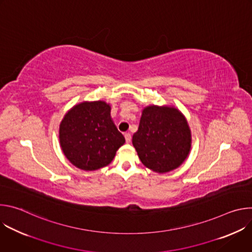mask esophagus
I'll use <instances>...</instances> for the list:
<instances>
[{
  "label": "esophagus",
  "mask_w": 252,
  "mask_h": 252,
  "mask_svg": "<svg viewBox=\"0 0 252 252\" xmlns=\"http://www.w3.org/2000/svg\"><path fill=\"white\" fill-rule=\"evenodd\" d=\"M125 138H126V142H130V140H131L130 133H128V132L125 133Z\"/></svg>",
  "instance_id": "1"
}]
</instances>
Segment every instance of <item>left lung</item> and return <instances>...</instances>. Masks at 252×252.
Listing matches in <instances>:
<instances>
[{"label": "left lung", "instance_id": "1", "mask_svg": "<svg viewBox=\"0 0 252 252\" xmlns=\"http://www.w3.org/2000/svg\"><path fill=\"white\" fill-rule=\"evenodd\" d=\"M132 145L143 164L164 173L186 160L191 133L185 116L175 107L150 105L142 111Z\"/></svg>", "mask_w": 252, "mask_h": 252}]
</instances>
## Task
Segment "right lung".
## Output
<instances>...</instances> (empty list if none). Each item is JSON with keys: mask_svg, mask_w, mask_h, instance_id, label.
Returning <instances> with one entry per match:
<instances>
[{"mask_svg": "<svg viewBox=\"0 0 252 252\" xmlns=\"http://www.w3.org/2000/svg\"><path fill=\"white\" fill-rule=\"evenodd\" d=\"M60 143L65 158L83 170L110 164L126 142L103 100L84 101L65 114L60 125Z\"/></svg>", "mask_w": 252, "mask_h": 252, "instance_id": "1", "label": "right lung"}]
</instances>
